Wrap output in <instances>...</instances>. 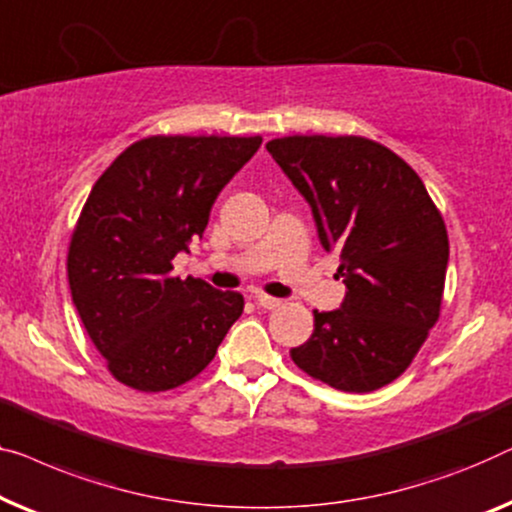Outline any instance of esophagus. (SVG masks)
<instances>
[{
    "instance_id": "obj_1",
    "label": "esophagus",
    "mask_w": 512,
    "mask_h": 512,
    "mask_svg": "<svg viewBox=\"0 0 512 512\" xmlns=\"http://www.w3.org/2000/svg\"><path fill=\"white\" fill-rule=\"evenodd\" d=\"M256 305L263 309H277V307H281V300L272 298V295H265V293H256Z\"/></svg>"
}]
</instances>
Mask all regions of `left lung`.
<instances>
[{"mask_svg": "<svg viewBox=\"0 0 512 512\" xmlns=\"http://www.w3.org/2000/svg\"><path fill=\"white\" fill-rule=\"evenodd\" d=\"M268 152L314 212L325 251L339 249L342 309L314 311L291 348L311 379L372 392L399 379L441 316L448 231L402 157L365 136H284Z\"/></svg>", "mask_w": 512, "mask_h": 512, "instance_id": "left-lung-1", "label": "left lung"}]
</instances>
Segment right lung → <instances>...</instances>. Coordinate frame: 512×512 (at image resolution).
Masks as SVG:
<instances>
[{
	"mask_svg": "<svg viewBox=\"0 0 512 512\" xmlns=\"http://www.w3.org/2000/svg\"><path fill=\"white\" fill-rule=\"evenodd\" d=\"M261 136H147L110 164L71 233L66 272L87 335L115 381L164 392L210 365L244 298L173 277L219 191Z\"/></svg>",
	"mask_w": 512,
	"mask_h": 512,
	"instance_id": "1",
	"label": "right lung"
}]
</instances>
